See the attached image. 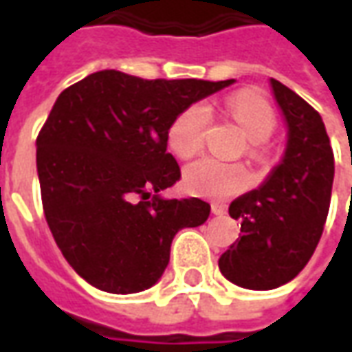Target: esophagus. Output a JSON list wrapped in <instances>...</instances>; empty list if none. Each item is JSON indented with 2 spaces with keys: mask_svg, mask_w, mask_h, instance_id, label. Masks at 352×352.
Instances as JSON below:
<instances>
[{
  "mask_svg": "<svg viewBox=\"0 0 352 352\" xmlns=\"http://www.w3.org/2000/svg\"><path fill=\"white\" fill-rule=\"evenodd\" d=\"M211 211L217 217H222V214L226 213V206H222V204H211Z\"/></svg>",
  "mask_w": 352,
  "mask_h": 352,
  "instance_id": "34e87169",
  "label": "esophagus"
}]
</instances>
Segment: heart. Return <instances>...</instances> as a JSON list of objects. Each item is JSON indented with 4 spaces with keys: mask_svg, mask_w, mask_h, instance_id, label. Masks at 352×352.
Returning <instances> with one entry per match:
<instances>
[{
    "mask_svg": "<svg viewBox=\"0 0 352 352\" xmlns=\"http://www.w3.org/2000/svg\"><path fill=\"white\" fill-rule=\"evenodd\" d=\"M226 111L249 138V153L260 156L262 143L272 138L277 126L273 109L258 94L241 90L226 100ZM209 124L211 113L206 105L196 103L184 109L169 128L168 143L171 153L179 158H190L199 153L206 143ZM183 181L184 188L194 196L226 199L243 192L251 184V175L239 164H226L217 158H199L184 168Z\"/></svg>",
    "mask_w": 352,
    "mask_h": 352,
    "instance_id": "heart-1",
    "label": "heart"
}]
</instances>
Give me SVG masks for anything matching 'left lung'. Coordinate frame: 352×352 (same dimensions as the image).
Instances as JSON below:
<instances>
[{
    "instance_id": "obj_1",
    "label": "left lung",
    "mask_w": 352,
    "mask_h": 352,
    "mask_svg": "<svg viewBox=\"0 0 352 352\" xmlns=\"http://www.w3.org/2000/svg\"><path fill=\"white\" fill-rule=\"evenodd\" d=\"M270 85L287 122V148L256 190L230 204L241 234L219 258L226 279L251 290L280 287L305 267L322 236L333 183V153L320 115L279 80Z\"/></svg>"
}]
</instances>
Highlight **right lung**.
Masks as SVG:
<instances>
[{"mask_svg": "<svg viewBox=\"0 0 352 352\" xmlns=\"http://www.w3.org/2000/svg\"><path fill=\"white\" fill-rule=\"evenodd\" d=\"M234 82L103 69L58 96L35 143L43 209L64 258L92 287L151 288L177 232L207 221L204 199L160 196L181 179L168 133L184 109Z\"/></svg>", "mask_w": 352, "mask_h": 352, "instance_id": "add662e5", "label": "right lung"}]
</instances>
